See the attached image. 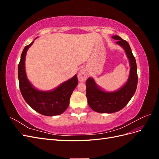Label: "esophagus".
I'll list each match as a JSON object with an SVG mask.
<instances>
[{
    "label": "esophagus",
    "mask_w": 159,
    "mask_h": 159,
    "mask_svg": "<svg viewBox=\"0 0 159 159\" xmlns=\"http://www.w3.org/2000/svg\"><path fill=\"white\" fill-rule=\"evenodd\" d=\"M88 76V72L87 69H81L78 73V80L80 81H85Z\"/></svg>",
    "instance_id": "34e87169"
}]
</instances>
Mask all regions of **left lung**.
<instances>
[{
  "label": "left lung",
  "instance_id": "8db88e82",
  "mask_svg": "<svg viewBox=\"0 0 159 159\" xmlns=\"http://www.w3.org/2000/svg\"><path fill=\"white\" fill-rule=\"evenodd\" d=\"M112 38L116 44L122 47L125 52L130 64V72L127 82L117 91L109 92L103 90L97 85L93 78H89L85 82L86 97L91 109L101 113H112L122 109L135 93L138 76L136 60L129 43L115 35Z\"/></svg>",
  "mask_w": 159,
  "mask_h": 159
}]
</instances>
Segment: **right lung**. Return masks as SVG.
Wrapping results in <instances>:
<instances>
[{
  "mask_svg": "<svg viewBox=\"0 0 159 159\" xmlns=\"http://www.w3.org/2000/svg\"><path fill=\"white\" fill-rule=\"evenodd\" d=\"M34 40L24 48L18 64V77L20 92L26 102L38 113L46 116L58 115L68 108L71 95L78 84V77L75 75L53 90L41 91L36 89L28 80L25 70L26 52Z\"/></svg>",
  "mask_w": 159,
  "mask_h": 159,
  "instance_id": "1",
  "label": "right lung"
}]
</instances>
